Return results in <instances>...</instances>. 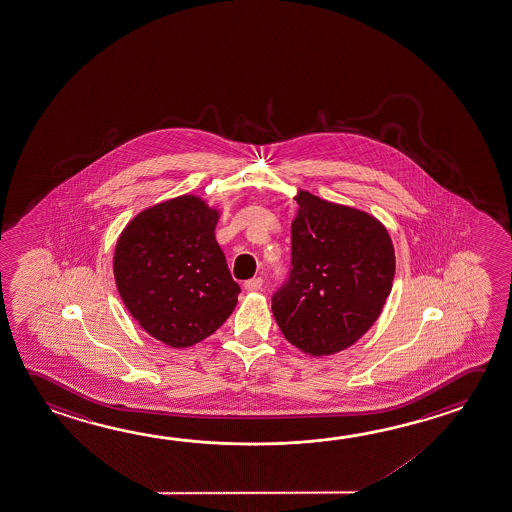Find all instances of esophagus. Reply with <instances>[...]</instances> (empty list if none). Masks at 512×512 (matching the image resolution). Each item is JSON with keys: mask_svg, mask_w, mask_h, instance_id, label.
<instances>
[{"mask_svg": "<svg viewBox=\"0 0 512 512\" xmlns=\"http://www.w3.org/2000/svg\"><path fill=\"white\" fill-rule=\"evenodd\" d=\"M244 289H246L248 293H255V291H260V289H262V278L255 277L250 278V280H246V282H244Z\"/></svg>", "mask_w": 512, "mask_h": 512, "instance_id": "obj_1", "label": "esophagus"}]
</instances>
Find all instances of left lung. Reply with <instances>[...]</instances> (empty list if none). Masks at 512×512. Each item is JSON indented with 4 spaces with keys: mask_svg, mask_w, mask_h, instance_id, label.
Here are the masks:
<instances>
[{
    "mask_svg": "<svg viewBox=\"0 0 512 512\" xmlns=\"http://www.w3.org/2000/svg\"><path fill=\"white\" fill-rule=\"evenodd\" d=\"M289 280L271 310L285 339L312 357L346 350L377 321L391 293L394 248L368 212L298 191Z\"/></svg>",
    "mask_w": 512,
    "mask_h": 512,
    "instance_id": "obj_1",
    "label": "left lung"
}]
</instances>
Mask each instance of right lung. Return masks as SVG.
Masks as SVG:
<instances>
[{"label":"right lung","mask_w":512,"mask_h":512,"mask_svg":"<svg viewBox=\"0 0 512 512\" xmlns=\"http://www.w3.org/2000/svg\"><path fill=\"white\" fill-rule=\"evenodd\" d=\"M219 210L184 194L139 212L119 235L114 278L132 318L160 343L187 348L212 336L241 287L216 241Z\"/></svg>","instance_id":"right-lung-1"}]
</instances>
